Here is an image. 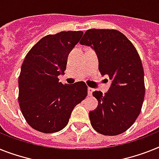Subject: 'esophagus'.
<instances>
[{
	"mask_svg": "<svg viewBox=\"0 0 159 159\" xmlns=\"http://www.w3.org/2000/svg\"><path fill=\"white\" fill-rule=\"evenodd\" d=\"M93 91H94V89H93V88L88 87V94H89V95H91Z\"/></svg>",
	"mask_w": 159,
	"mask_h": 159,
	"instance_id": "obj_1",
	"label": "esophagus"
}]
</instances>
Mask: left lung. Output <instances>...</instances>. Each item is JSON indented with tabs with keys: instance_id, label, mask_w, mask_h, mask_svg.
<instances>
[{
	"instance_id": "1",
	"label": "left lung",
	"mask_w": 159,
	"mask_h": 159,
	"mask_svg": "<svg viewBox=\"0 0 159 159\" xmlns=\"http://www.w3.org/2000/svg\"><path fill=\"white\" fill-rule=\"evenodd\" d=\"M80 43L94 49L100 73L111 80L104 95L101 91L93 92L98 104L89 113L90 124L102 135H119L135 122L143 104L144 70L139 54L127 37L116 30H87Z\"/></svg>"
}]
</instances>
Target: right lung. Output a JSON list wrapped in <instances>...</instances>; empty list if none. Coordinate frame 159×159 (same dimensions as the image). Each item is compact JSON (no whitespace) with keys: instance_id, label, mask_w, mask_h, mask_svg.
Returning a JSON list of instances; mask_svg holds the SVG:
<instances>
[{"instance_id":"1","label":"right lung","mask_w":159,"mask_h":159,"mask_svg":"<svg viewBox=\"0 0 159 159\" xmlns=\"http://www.w3.org/2000/svg\"><path fill=\"white\" fill-rule=\"evenodd\" d=\"M82 31H61L42 38L26 54L18 77V102L24 118L44 133L61 131L68 125L76 105L87 95L84 82L62 84L68 56Z\"/></svg>"}]
</instances>
